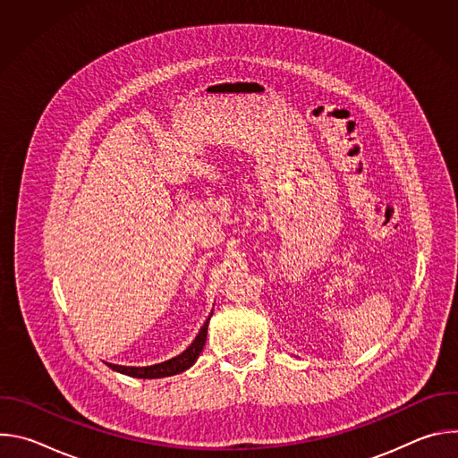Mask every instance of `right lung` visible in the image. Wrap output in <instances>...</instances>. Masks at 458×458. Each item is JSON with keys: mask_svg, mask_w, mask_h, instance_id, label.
<instances>
[{"mask_svg": "<svg viewBox=\"0 0 458 458\" xmlns=\"http://www.w3.org/2000/svg\"><path fill=\"white\" fill-rule=\"evenodd\" d=\"M214 313V311H212ZM212 313L208 315L207 322L203 324V328L199 330L198 337L193 339V343L177 357L170 359V360H165L161 364H154V366H143V368H136V366H117V364H108V368H112L114 371H119L123 375H128V377H136V378H161V377H172V375H177L184 369H188L195 360H198L199 353L203 352V346L207 343V334H208V322H210V317Z\"/></svg>", "mask_w": 458, "mask_h": 458, "instance_id": "1", "label": "right lung"}]
</instances>
